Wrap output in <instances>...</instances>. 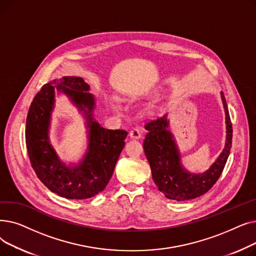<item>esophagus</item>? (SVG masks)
Listing matches in <instances>:
<instances>
[{"mask_svg": "<svg viewBox=\"0 0 256 256\" xmlns=\"http://www.w3.org/2000/svg\"><path fill=\"white\" fill-rule=\"evenodd\" d=\"M130 137L132 139H140L142 137V132L141 130H139L138 128H132L130 132Z\"/></svg>", "mask_w": 256, "mask_h": 256, "instance_id": "34e87169", "label": "esophagus"}]
</instances>
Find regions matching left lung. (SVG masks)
Segmentation results:
<instances>
[{
	"label": "left lung",
	"mask_w": 256,
	"mask_h": 256,
	"mask_svg": "<svg viewBox=\"0 0 256 256\" xmlns=\"http://www.w3.org/2000/svg\"><path fill=\"white\" fill-rule=\"evenodd\" d=\"M221 98L225 110V147L210 169L201 174L190 173L182 166L178 146L168 130L167 115L145 124L147 134L143 142L144 152L150 165L154 184L168 199L176 201L194 199L206 193L219 180L232 143V124L223 92Z\"/></svg>",
	"instance_id": "obj_1"
}]
</instances>
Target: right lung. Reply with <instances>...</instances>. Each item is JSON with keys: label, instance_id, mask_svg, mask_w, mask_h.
I'll list each match as a JSON object with an SVG mask.
<instances>
[{"label": "right lung", "instance_id": "obj_1", "mask_svg": "<svg viewBox=\"0 0 256 256\" xmlns=\"http://www.w3.org/2000/svg\"><path fill=\"white\" fill-rule=\"evenodd\" d=\"M55 88L65 92L86 118L88 152L76 166L61 162L48 139ZM89 89L80 76L54 80L36 94L26 116V145L32 168L50 191L67 199H87L104 189L128 136L126 130H106L94 120L96 100Z\"/></svg>", "mask_w": 256, "mask_h": 256}]
</instances>
